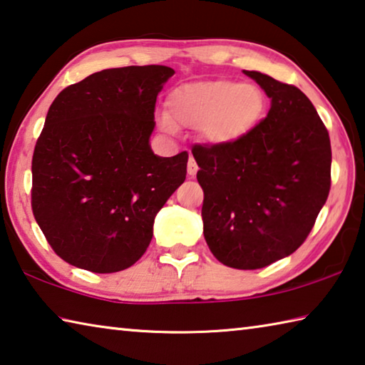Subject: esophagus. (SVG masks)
<instances>
[{"label": "esophagus", "mask_w": 365, "mask_h": 365, "mask_svg": "<svg viewBox=\"0 0 365 365\" xmlns=\"http://www.w3.org/2000/svg\"><path fill=\"white\" fill-rule=\"evenodd\" d=\"M187 170H188V175L190 177H195L196 172H197V164L193 156H190L188 159V164H187Z\"/></svg>", "instance_id": "obj_1"}]
</instances>
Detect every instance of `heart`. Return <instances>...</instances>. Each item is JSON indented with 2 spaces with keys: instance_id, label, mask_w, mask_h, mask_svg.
I'll return each mask as SVG.
<instances>
[{
  "instance_id": "b5f03b06",
  "label": "heart",
  "mask_w": 365,
  "mask_h": 365,
  "mask_svg": "<svg viewBox=\"0 0 365 365\" xmlns=\"http://www.w3.org/2000/svg\"><path fill=\"white\" fill-rule=\"evenodd\" d=\"M165 106L168 113L159 119L164 132L200 130L211 143L228 145L259 125L267 110V98L255 83L211 78L177 86L168 95Z\"/></svg>"
}]
</instances>
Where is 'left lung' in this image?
Wrapping results in <instances>:
<instances>
[{
  "label": "left lung",
  "instance_id": "left-lung-1",
  "mask_svg": "<svg viewBox=\"0 0 365 365\" xmlns=\"http://www.w3.org/2000/svg\"><path fill=\"white\" fill-rule=\"evenodd\" d=\"M270 98L265 119L228 145L195 146L202 233L217 261L252 270L304 243L330 191L329 132L293 85L243 71Z\"/></svg>",
  "mask_w": 365,
  "mask_h": 365
}]
</instances>
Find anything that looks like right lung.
<instances>
[{
    "label": "right lung",
    "mask_w": 365,
    "mask_h": 365,
    "mask_svg": "<svg viewBox=\"0 0 365 365\" xmlns=\"http://www.w3.org/2000/svg\"><path fill=\"white\" fill-rule=\"evenodd\" d=\"M175 71L128 66L67 86L48 109L32 159V209L54 252L95 274L130 267L154 217L185 182L188 153L154 154V106Z\"/></svg>",
    "instance_id": "obj_1"
}]
</instances>
